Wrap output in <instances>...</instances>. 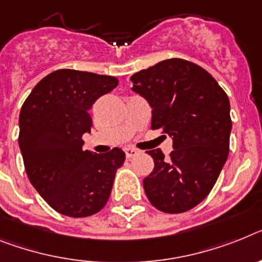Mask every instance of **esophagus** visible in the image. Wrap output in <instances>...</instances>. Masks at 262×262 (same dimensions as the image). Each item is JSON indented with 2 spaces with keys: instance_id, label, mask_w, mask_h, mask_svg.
<instances>
[{
  "instance_id": "esophagus-1",
  "label": "esophagus",
  "mask_w": 262,
  "mask_h": 262,
  "mask_svg": "<svg viewBox=\"0 0 262 262\" xmlns=\"http://www.w3.org/2000/svg\"><path fill=\"white\" fill-rule=\"evenodd\" d=\"M124 150H125V156H126V158H132L133 156H136L138 153L137 149L135 148H125Z\"/></svg>"
}]
</instances>
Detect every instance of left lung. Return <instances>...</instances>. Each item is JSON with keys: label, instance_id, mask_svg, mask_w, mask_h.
Listing matches in <instances>:
<instances>
[{"label": "left lung", "instance_id": "1", "mask_svg": "<svg viewBox=\"0 0 262 262\" xmlns=\"http://www.w3.org/2000/svg\"><path fill=\"white\" fill-rule=\"evenodd\" d=\"M130 80L151 107V127H162L173 141L169 158L160 149L148 150L155 169L144 179L146 197L161 212H186L209 194L229 155V98L205 69L181 58L161 61Z\"/></svg>", "mask_w": 262, "mask_h": 262}]
</instances>
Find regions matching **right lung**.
Segmentation results:
<instances>
[{"label":"right lung","mask_w":262,"mask_h":262,"mask_svg":"<svg viewBox=\"0 0 262 262\" xmlns=\"http://www.w3.org/2000/svg\"><path fill=\"white\" fill-rule=\"evenodd\" d=\"M117 85L116 77L60 69L43 77L21 107L18 145L26 174L61 214L92 216L111 195L125 153L82 150V136L93 126L94 102Z\"/></svg>","instance_id":"right-lung-1"}]
</instances>
